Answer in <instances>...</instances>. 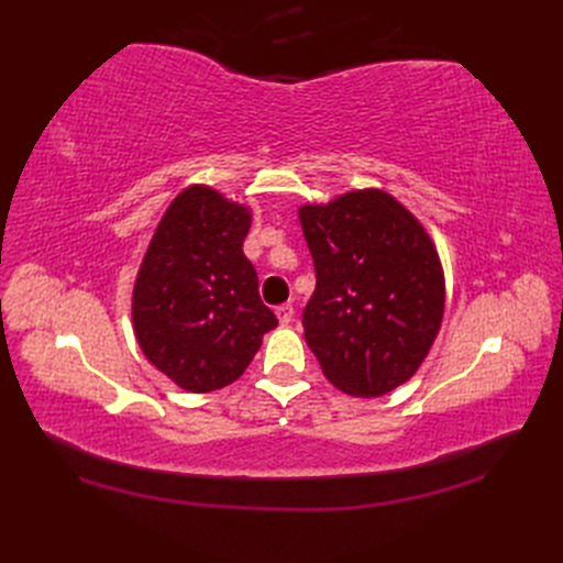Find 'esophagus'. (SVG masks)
<instances>
[{
    "instance_id": "obj_1",
    "label": "esophagus",
    "mask_w": 563,
    "mask_h": 563,
    "mask_svg": "<svg viewBox=\"0 0 563 563\" xmlns=\"http://www.w3.org/2000/svg\"><path fill=\"white\" fill-rule=\"evenodd\" d=\"M275 312H277V319H279L282 327H286V323L294 321V305L284 302V305H279V308H277Z\"/></svg>"
}]
</instances>
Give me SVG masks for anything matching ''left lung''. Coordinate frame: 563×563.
Listing matches in <instances>:
<instances>
[{
	"label": "left lung",
	"instance_id": "8db88e82",
	"mask_svg": "<svg viewBox=\"0 0 563 563\" xmlns=\"http://www.w3.org/2000/svg\"><path fill=\"white\" fill-rule=\"evenodd\" d=\"M298 216L317 275L305 340L345 395H387L418 371L444 317L430 234L383 190L308 203Z\"/></svg>",
	"mask_w": 563,
	"mask_h": 563
}]
</instances>
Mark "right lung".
Masks as SVG:
<instances>
[{
  "instance_id": "1",
  "label": "right lung",
  "mask_w": 563,
  "mask_h": 563,
  "mask_svg": "<svg viewBox=\"0 0 563 563\" xmlns=\"http://www.w3.org/2000/svg\"><path fill=\"white\" fill-rule=\"evenodd\" d=\"M251 211L207 185L172 201L133 286V331L152 366L187 391L234 383L277 317L242 244Z\"/></svg>"
}]
</instances>
